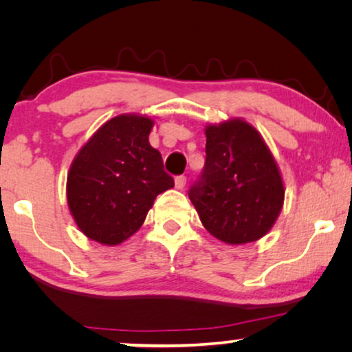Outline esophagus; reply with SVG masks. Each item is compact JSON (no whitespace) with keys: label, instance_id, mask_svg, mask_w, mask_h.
Returning a JSON list of instances; mask_svg holds the SVG:
<instances>
[{"label":"esophagus","instance_id":"1","mask_svg":"<svg viewBox=\"0 0 352 352\" xmlns=\"http://www.w3.org/2000/svg\"><path fill=\"white\" fill-rule=\"evenodd\" d=\"M184 186H186V176H177L175 179L176 189H184Z\"/></svg>","mask_w":352,"mask_h":352}]
</instances>
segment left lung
Masks as SVG:
<instances>
[{"label": "left lung", "instance_id": "8db88e82", "mask_svg": "<svg viewBox=\"0 0 352 352\" xmlns=\"http://www.w3.org/2000/svg\"><path fill=\"white\" fill-rule=\"evenodd\" d=\"M206 160L189 199L201 224L221 242H256L272 229L285 187L261 134L242 118L205 128Z\"/></svg>", "mask_w": 352, "mask_h": 352}]
</instances>
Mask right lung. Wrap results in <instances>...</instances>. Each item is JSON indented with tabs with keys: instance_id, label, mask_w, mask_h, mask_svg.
Instances as JSON below:
<instances>
[{
	"instance_id": "add662e5",
	"label": "right lung",
	"mask_w": 352,
	"mask_h": 352,
	"mask_svg": "<svg viewBox=\"0 0 352 352\" xmlns=\"http://www.w3.org/2000/svg\"><path fill=\"white\" fill-rule=\"evenodd\" d=\"M153 120L123 113L80 148L67 175V204L86 237L118 245L141 229L158 194L175 187L148 144Z\"/></svg>"
}]
</instances>
